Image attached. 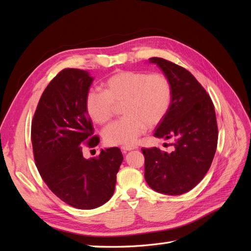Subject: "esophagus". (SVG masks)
Instances as JSON below:
<instances>
[{
  "label": "esophagus",
  "instance_id": "esophagus-1",
  "mask_svg": "<svg viewBox=\"0 0 251 251\" xmlns=\"http://www.w3.org/2000/svg\"><path fill=\"white\" fill-rule=\"evenodd\" d=\"M138 148L135 147V146H126V147H121V151H123V153H126L128 151H132V150H137Z\"/></svg>",
  "mask_w": 251,
  "mask_h": 251
}]
</instances>
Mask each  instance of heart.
<instances>
[{
    "label": "heart",
    "instance_id": "1",
    "mask_svg": "<svg viewBox=\"0 0 251 251\" xmlns=\"http://www.w3.org/2000/svg\"><path fill=\"white\" fill-rule=\"evenodd\" d=\"M103 91L90 89L85 109L96 124H105L113 116L115 104H121L123 118L104 127L103 139L109 146H132L147 126L159 125L169 113L173 86L163 73L121 70L103 81Z\"/></svg>",
    "mask_w": 251,
    "mask_h": 251
}]
</instances>
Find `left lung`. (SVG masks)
Returning <instances> with one entry per match:
<instances>
[{
  "mask_svg": "<svg viewBox=\"0 0 251 251\" xmlns=\"http://www.w3.org/2000/svg\"><path fill=\"white\" fill-rule=\"evenodd\" d=\"M173 86L169 113L157 126V138L174 139L172 153L156 147L141 151L144 177L154 191L178 196L204 178L215 157L218 126L214 103L201 83L183 67L161 57H151Z\"/></svg>",
  "mask_w": 251,
  "mask_h": 251,
  "instance_id": "8db88e82",
  "label": "left lung"
}]
</instances>
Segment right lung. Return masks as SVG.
<instances>
[{"label":"right lung","mask_w":251,"mask_h":251,"mask_svg":"<svg viewBox=\"0 0 251 251\" xmlns=\"http://www.w3.org/2000/svg\"><path fill=\"white\" fill-rule=\"evenodd\" d=\"M92 81L87 71H60L43 92L31 124L41 177L60 200L78 209H93L110 200L124 160L118 148L101 150L95 158L82 156L83 144L94 148L100 142L85 109Z\"/></svg>","instance_id":"right-lung-1"}]
</instances>
